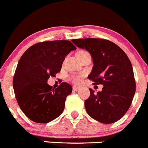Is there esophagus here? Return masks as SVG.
I'll return each mask as SVG.
<instances>
[{
	"instance_id": "obj_1",
	"label": "esophagus",
	"mask_w": 148,
	"mask_h": 148,
	"mask_svg": "<svg viewBox=\"0 0 148 148\" xmlns=\"http://www.w3.org/2000/svg\"><path fill=\"white\" fill-rule=\"evenodd\" d=\"M73 89L74 90H75V91H77V90H78L79 89H80V88L77 87V86H73Z\"/></svg>"
}]
</instances>
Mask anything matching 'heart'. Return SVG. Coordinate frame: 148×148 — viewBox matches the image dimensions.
Here are the masks:
<instances>
[{"label": "heart", "instance_id": "1", "mask_svg": "<svg viewBox=\"0 0 148 148\" xmlns=\"http://www.w3.org/2000/svg\"><path fill=\"white\" fill-rule=\"evenodd\" d=\"M80 52H85V51H80ZM71 80L75 84H80L81 82V76H74V77H71Z\"/></svg>", "mask_w": 148, "mask_h": 148}]
</instances>
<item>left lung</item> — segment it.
<instances>
[{
  "instance_id": "left-lung-1",
  "label": "left lung",
  "mask_w": 148,
  "mask_h": 148,
  "mask_svg": "<svg viewBox=\"0 0 148 148\" xmlns=\"http://www.w3.org/2000/svg\"><path fill=\"white\" fill-rule=\"evenodd\" d=\"M73 42L86 49L93 59L92 71L88 76L94 84L103 85L101 91L94 93L85 101L88 114L103 124L119 120L128 111L135 93V80L131 62L125 52L109 40L76 39Z\"/></svg>"
}]
</instances>
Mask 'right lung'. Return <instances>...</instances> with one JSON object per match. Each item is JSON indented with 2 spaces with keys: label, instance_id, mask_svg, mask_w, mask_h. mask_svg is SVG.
Masks as SVG:
<instances>
[{
  "label": "right lung",
  "instance_id": "1",
  "mask_svg": "<svg viewBox=\"0 0 148 148\" xmlns=\"http://www.w3.org/2000/svg\"><path fill=\"white\" fill-rule=\"evenodd\" d=\"M75 49L68 40L42 42L30 47L20 58L13 87L18 106L29 119L48 123L63 112L72 86L62 82L55 89L47 80L60 72L65 56Z\"/></svg>",
  "mask_w": 148,
  "mask_h": 148
}]
</instances>
